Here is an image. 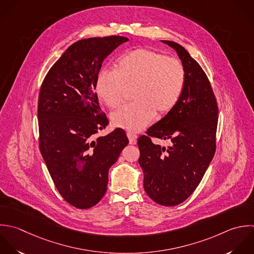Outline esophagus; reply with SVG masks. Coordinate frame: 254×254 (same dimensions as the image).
<instances>
[{
    "label": "esophagus",
    "mask_w": 254,
    "mask_h": 254,
    "mask_svg": "<svg viewBox=\"0 0 254 254\" xmlns=\"http://www.w3.org/2000/svg\"><path fill=\"white\" fill-rule=\"evenodd\" d=\"M127 137H128V140H129V143L130 144H135L136 143V135L133 134V133H130V132H127Z\"/></svg>",
    "instance_id": "esophagus-1"
}]
</instances>
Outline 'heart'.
<instances>
[{
  "label": "heart",
  "instance_id": "heart-1",
  "mask_svg": "<svg viewBox=\"0 0 254 254\" xmlns=\"http://www.w3.org/2000/svg\"><path fill=\"white\" fill-rule=\"evenodd\" d=\"M186 84V70L176 58L145 48L123 55L116 71L102 70L96 79L99 99L111 109L119 108L128 90L134 103L112 115L115 127L129 132L146 127L155 115L169 114L179 103Z\"/></svg>",
  "mask_w": 254,
  "mask_h": 254
}]
</instances>
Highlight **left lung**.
I'll list each match as a JSON object with an SVG mask.
<instances>
[{"label": "left lung", "mask_w": 254, "mask_h": 254, "mask_svg": "<svg viewBox=\"0 0 254 254\" xmlns=\"http://www.w3.org/2000/svg\"><path fill=\"white\" fill-rule=\"evenodd\" d=\"M176 50L186 70L182 97L169 114L137 139L143 187L162 206H176L188 199L204 177L216 152L219 109L211 83L189 52L180 44L162 40ZM170 140L154 145L151 137Z\"/></svg>", "instance_id": "left-lung-1"}]
</instances>
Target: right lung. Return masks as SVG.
Returning <instances> with one entry per match:
<instances>
[{
    "instance_id": "obj_1",
    "label": "right lung",
    "mask_w": 254,
    "mask_h": 254,
    "mask_svg": "<svg viewBox=\"0 0 254 254\" xmlns=\"http://www.w3.org/2000/svg\"><path fill=\"white\" fill-rule=\"evenodd\" d=\"M127 40L111 35L76 41L52 65L40 87V153L59 194L78 209L101 201L109 169L128 143L120 127L97 136L109 121L95 92L103 61Z\"/></svg>"
}]
</instances>
